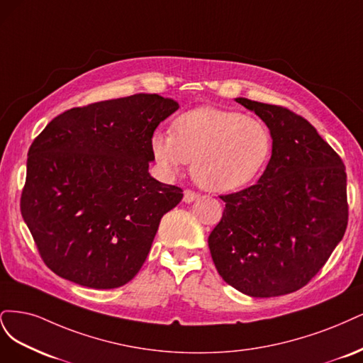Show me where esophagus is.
Here are the masks:
<instances>
[{
    "label": "esophagus",
    "mask_w": 363,
    "mask_h": 363,
    "mask_svg": "<svg viewBox=\"0 0 363 363\" xmlns=\"http://www.w3.org/2000/svg\"><path fill=\"white\" fill-rule=\"evenodd\" d=\"M196 197H197V193H194L191 190H185L184 191V202L185 203H191Z\"/></svg>",
    "instance_id": "obj_1"
}]
</instances>
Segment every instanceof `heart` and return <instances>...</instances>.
I'll return each mask as SVG.
<instances>
[{
	"label": "heart",
	"mask_w": 363,
	"mask_h": 363,
	"mask_svg": "<svg viewBox=\"0 0 363 363\" xmlns=\"http://www.w3.org/2000/svg\"><path fill=\"white\" fill-rule=\"evenodd\" d=\"M150 147L158 166L174 174L193 162L196 182L211 191H233L259 177L273 137L259 119L238 111L199 107L173 122L172 134L155 133Z\"/></svg>",
	"instance_id": "b5f03b06"
}]
</instances>
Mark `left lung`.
Returning <instances> with one entry per match:
<instances>
[{"instance_id": "8db88e82", "label": "left lung", "mask_w": 363, "mask_h": 363, "mask_svg": "<svg viewBox=\"0 0 363 363\" xmlns=\"http://www.w3.org/2000/svg\"><path fill=\"white\" fill-rule=\"evenodd\" d=\"M264 121L272 158L255 185L226 202L208 238L218 274L250 297L305 286L342 240L347 173L342 160L301 116L277 105L235 99Z\"/></svg>"}]
</instances>
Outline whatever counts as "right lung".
<instances>
[{"instance_id":"1","label":"right lung","mask_w":363,"mask_h":363,"mask_svg":"<svg viewBox=\"0 0 363 363\" xmlns=\"http://www.w3.org/2000/svg\"><path fill=\"white\" fill-rule=\"evenodd\" d=\"M179 104L150 93L57 116L28 150L21 213L43 262L66 280L119 288L147 258L179 186L150 177V140Z\"/></svg>"}]
</instances>
